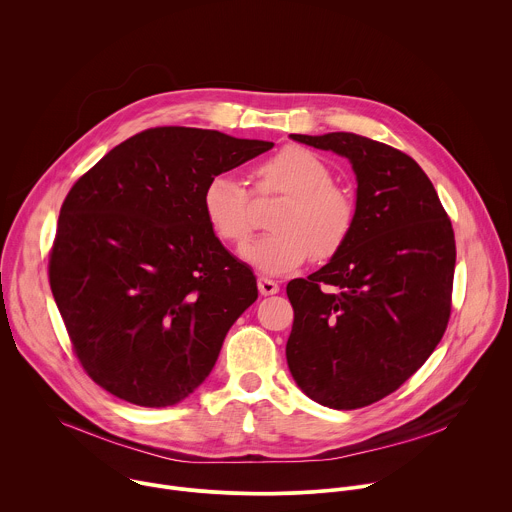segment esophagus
<instances>
[{
	"label": "esophagus",
	"mask_w": 512,
	"mask_h": 512,
	"mask_svg": "<svg viewBox=\"0 0 512 512\" xmlns=\"http://www.w3.org/2000/svg\"><path fill=\"white\" fill-rule=\"evenodd\" d=\"M257 287H259V294L261 296H273L279 291V283L273 281V279H267V277H259L257 279Z\"/></svg>",
	"instance_id": "34e87169"
}]
</instances>
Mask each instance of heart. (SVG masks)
I'll list each match as a JSON object with an SVG mask.
<instances>
[{
  "label": "heart",
  "mask_w": 512,
  "mask_h": 512,
  "mask_svg": "<svg viewBox=\"0 0 512 512\" xmlns=\"http://www.w3.org/2000/svg\"><path fill=\"white\" fill-rule=\"evenodd\" d=\"M259 192H279L285 200L271 216L269 235L241 249V257L257 271L281 275L306 263L332 259L354 227L352 200L332 186L330 166L306 148L287 145L257 170ZM210 231L225 243L239 245L253 231L251 196L231 172L208 178L200 196Z\"/></svg>",
  "instance_id": "heart-1"
}]
</instances>
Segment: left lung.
<instances>
[{"label":"left lung","instance_id":"obj_1","mask_svg":"<svg viewBox=\"0 0 512 512\" xmlns=\"http://www.w3.org/2000/svg\"><path fill=\"white\" fill-rule=\"evenodd\" d=\"M289 137L350 162L356 206L346 245L308 279L287 283V367L312 401L358 409L397 391L440 344L454 229L425 172L391 145L344 131Z\"/></svg>","mask_w":512,"mask_h":512}]
</instances>
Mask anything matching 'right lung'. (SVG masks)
<instances>
[{
    "instance_id": "add662e5",
    "label": "right lung",
    "mask_w": 512,
    "mask_h": 512,
    "mask_svg": "<svg viewBox=\"0 0 512 512\" xmlns=\"http://www.w3.org/2000/svg\"><path fill=\"white\" fill-rule=\"evenodd\" d=\"M273 148L196 127L141 131L70 188L50 287L89 377L141 407H170L210 375L257 279L210 231L202 188Z\"/></svg>"
}]
</instances>
